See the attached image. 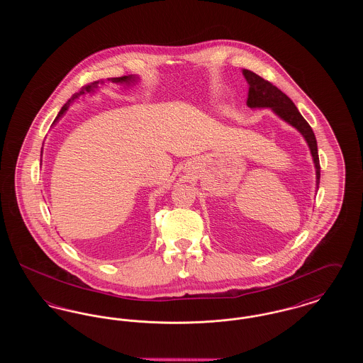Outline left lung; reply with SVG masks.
<instances>
[{
	"label": "left lung",
	"instance_id": "left-lung-1",
	"mask_svg": "<svg viewBox=\"0 0 363 363\" xmlns=\"http://www.w3.org/2000/svg\"><path fill=\"white\" fill-rule=\"evenodd\" d=\"M247 84H249V94H247V102L246 104L250 108H262L269 107L277 117H280L283 121L290 123L294 126L303 138L306 140L311 154L313 156L314 167H315V184L318 189L320 184V159H318V151H317V140L313 133L311 125L301 116L296 106L293 101L283 94L277 86L269 83L268 80L259 77L252 70H242Z\"/></svg>",
	"mask_w": 363,
	"mask_h": 363
}]
</instances>
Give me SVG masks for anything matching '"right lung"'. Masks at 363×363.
<instances>
[{"mask_svg":"<svg viewBox=\"0 0 363 363\" xmlns=\"http://www.w3.org/2000/svg\"><path fill=\"white\" fill-rule=\"evenodd\" d=\"M136 80H138V76H132V74H129V76H122V77H111V79H107V82H111V83H116V84H128V86H130V83H135ZM104 80L94 82V83H91V84H88V86H83L80 92H76L74 95H72V98H70L69 101L64 104L62 108L60 110V113H58L55 121L69 108L70 104H73L76 99H79L82 95H86V94H89V92H95V89L98 88V86H99V84H104Z\"/></svg>","mask_w":363,"mask_h":363,"instance_id":"add662e5","label":"right lung"}]
</instances>
